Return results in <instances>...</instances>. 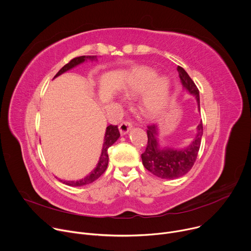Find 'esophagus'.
<instances>
[{
	"label": "esophagus",
	"mask_w": 251,
	"mask_h": 251,
	"mask_svg": "<svg viewBox=\"0 0 251 251\" xmlns=\"http://www.w3.org/2000/svg\"><path fill=\"white\" fill-rule=\"evenodd\" d=\"M131 127H132V124H131L130 122H127V121L122 122V123L119 125V132H120L121 136L126 135V134L130 131Z\"/></svg>",
	"instance_id": "34e87169"
}]
</instances>
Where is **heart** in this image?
I'll list each match as a JSON object with an SVG mask.
<instances>
[{"label":"heart","mask_w":251,"mask_h":251,"mask_svg":"<svg viewBox=\"0 0 251 251\" xmlns=\"http://www.w3.org/2000/svg\"><path fill=\"white\" fill-rule=\"evenodd\" d=\"M126 93L131 96L147 93L143 99V109L156 115L168 105L171 85L166 77H159L158 73L148 66L135 68L127 75Z\"/></svg>","instance_id":"1"}]
</instances>
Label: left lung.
Segmentation results:
<instances>
[{"label":"left lung","mask_w":251,"mask_h":251,"mask_svg":"<svg viewBox=\"0 0 251 251\" xmlns=\"http://www.w3.org/2000/svg\"><path fill=\"white\" fill-rule=\"evenodd\" d=\"M178 77L181 79L183 89L189 94L195 96L200 109V92L195 82L187 74V71L177 66ZM148 144L146 151L141 155L144 167L161 178L174 180L186 175L194 166L201 147L202 137L201 121L197 126L196 134L189 145L183 148L169 146L161 140L159 125L148 126Z\"/></svg>","instance_id":"left-lung-1"}]
</instances>
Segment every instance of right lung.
<instances>
[{
    "label": "right lung",
    "mask_w": 251,
    "mask_h": 251,
    "mask_svg": "<svg viewBox=\"0 0 251 251\" xmlns=\"http://www.w3.org/2000/svg\"><path fill=\"white\" fill-rule=\"evenodd\" d=\"M90 60V61H96L97 60V56L96 55H82V56H78L75 57L74 59H71L67 64H65L58 73L56 74V75L54 76L57 77L59 75H61L62 74L66 73V71L73 69L75 67H76L77 65ZM120 137V133L118 130L117 126L114 125H109L108 127H106V131H105V135H104V141H103V146L101 149V154L98 160V163L96 164V167L83 178H80V180L77 181H64V180H59L61 183L70 186V187H81L84 185H88L93 183L94 181H96L97 178L105 172V170L107 169V166H108V161H109V157H108V148L110 146H112L114 143L119 139Z\"/></svg>",
    "instance_id": "1"
}]
</instances>
